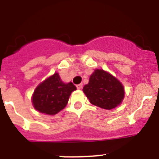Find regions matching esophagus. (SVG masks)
<instances>
[{
	"label": "esophagus",
	"mask_w": 159,
	"mask_h": 159,
	"mask_svg": "<svg viewBox=\"0 0 159 159\" xmlns=\"http://www.w3.org/2000/svg\"><path fill=\"white\" fill-rule=\"evenodd\" d=\"M76 88L77 89H82L83 88V84H78V85H76Z\"/></svg>",
	"instance_id": "obj_1"
}]
</instances>
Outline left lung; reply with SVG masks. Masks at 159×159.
Wrapping results in <instances>:
<instances>
[{"mask_svg": "<svg viewBox=\"0 0 159 159\" xmlns=\"http://www.w3.org/2000/svg\"><path fill=\"white\" fill-rule=\"evenodd\" d=\"M83 91L91 103L107 110L120 104L124 97V88L121 83L101 69H96L92 73L89 83Z\"/></svg>", "mask_w": 159, "mask_h": 159, "instance_id": "obj_1", "label": "left lung"}]
</instances>
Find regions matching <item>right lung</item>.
<instances>
[{
    "mask_svg": "<svg viewBox=\"0 0 159 159\" xmlns=\"http://www.w3.org/2000/svg\"><path fill=\"white\" fill-rule=\"evenodd\" d=\"M75 90L76 87L72 83L64 84L58 73H55L36 88L32 104L41 113L52 116L65 107L70 95Z\"/></svg>",
    "mask_w": 159,
    "mask_h": 159,
    "instance_id": "add662e5",
    "label": "right lung"
}]
</instances>
